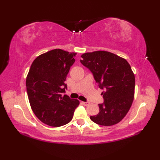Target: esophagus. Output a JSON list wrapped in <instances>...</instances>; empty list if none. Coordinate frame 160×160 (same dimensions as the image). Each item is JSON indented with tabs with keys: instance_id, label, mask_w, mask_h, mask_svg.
<instances>
[{
	"instance_id": "esophagus-1",
	"label": "esophagus",
	"mask_w": 160,
	"mask_h": 160,
	"mask_svg": "<svg viewBox=\"0 0 160 160\" xmlns=\"http://www.w3.org/2000/svg\"><path fill=\"white\" fill-rule=\"evenodd\" d=\"M84 105V106H88V105H89L90 103L89 102H82Z\"/></svg>"
}]
</instances>
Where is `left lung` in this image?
I'll return each mask as SVG.
<instances>
[{"label":"left lung","mask_w":160,"mask_h":160,"mask_svg":"<svg viewBox=\"0 0 160 160\" xmlns=\"http://www.w3.org/2000/svg\"><path fill=\"white\" fill-rule=\"evenodd\" d=\"M81 57L80 62L91 71L100 89H104L99 113L90 119L102 126L118 124L127 114L134 99L135 75L130 64L106 51L85 53Z\"/></svg>","instance_id":"1"}]
</instances>
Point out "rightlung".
I'll list each match as a JSON object with an SVG mask.
<instances>
[{
  "mask_svg": "<svg viewBox=\"0 0 160 160\" xmlns=\"http://www.w3.org/2000/svg\"><path fill=\"white\" fill-rule=\"evenodd\" d=\"M76 53L56 49L33 60L26 78L32 109L36 116L50 127H61L72 120L80 102L65 93L64 83Z\"/></svg>",
  "mask_w": 160,
  "mask_h": 160,
  "instance_id": "1",
  "label": "right lung"
}]
</instances>
